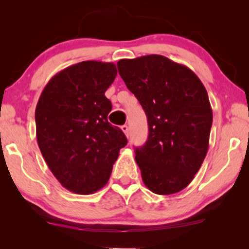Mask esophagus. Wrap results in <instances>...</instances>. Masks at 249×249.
Listing matches in <instances>:
<instances>
[{
  "mask_svg": "<svg viewBox=\"0 0 249 249\" xmlns=\"http://www.w3.org/2000/svg\"><path fill=\"white\" fill-rule=\"evenodd\" d=\"M121 130L124 131V135L127 136V137H128V136H129V127H128V125H127V124H124V125H122V127H121Z\"/></svg>",
  "mask_w": 249,
  "mask_h": 249,
  "instance_id": "obj_1",
  "label": "esophagus"
}]
</instances>
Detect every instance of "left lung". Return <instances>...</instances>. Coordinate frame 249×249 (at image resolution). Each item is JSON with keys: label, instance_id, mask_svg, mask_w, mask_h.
I'll return each mask as SVG.
<instances>
[{"label": "left lung", "instance_id": "1", "mask_svg": "<svg viewBox=\"0 0 249 249\" xmlns=\"http://www.w3.org/2000/svg\"><path fill=\"white\" fill-rule=\"evenodd\" d=\"M119 73L148 121V138L135 160L145 186L159 195L186 188L209 149L213 113L207 91L189 68L163 55L118 62Z\"/></svg>", "mask_w": 249, "mask_h": 249}]
</instances>
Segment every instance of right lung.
I'll list each match as a JSON object with an SVG mask.
<instances>
[{
  "instance_id": "right-lung-1",
  "label": "right lung",
  "mask_w": 249,
  "mask_h": 249,
  "mask_svg": "<svg viewBox=\"0 0 249 249\" xmlns=\"http://www.w3.org/2000/svg\"><path fill=\"white\" fill-rule=\"evenodd\" d=\"M117 76L111 62L83 61L51 78L35 111L36 137L46 164L64 188L89 195L107 185L127 145L107 121L105 91Z\"/></svg>"
}]
</instances>
